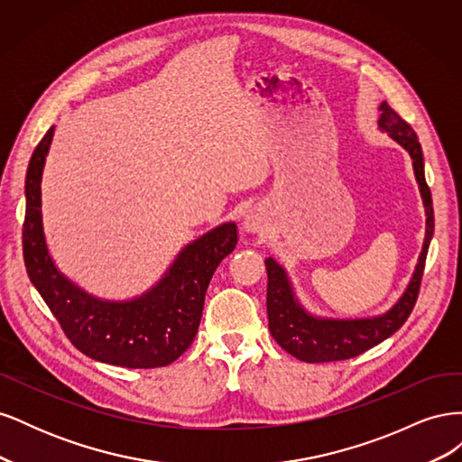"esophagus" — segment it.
<instances>
[{"instance_id": "obj_1", "label": "esophagus", "mask_w": 462, "mask_h": 462, "mask_svg": "<svg viewBox=\"0 0 462 462\" xmlns=\"http://www.w3.org/2000/svg\"><path fill=\"white\" fill-rule=\"evenodd\" d=\"M262 229H263V219H262L260 214L250 212V214L245 216V219H243V231H246L250 235H256Z\"/></svg>"}]
</instances>
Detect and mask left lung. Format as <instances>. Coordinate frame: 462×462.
<instances>
[{"instance_id":"left-lung-1","label":"left lung","mask_w":462,"mask_h":462,"mask_svg":"<svg viewBox=\"0 0 462 462\" xmlns=\"http://www.w3.org/2000/svg\"><path fill=\"white\" fill-rule=\"evenodd\" d=\"M380 111L382 114L377 119V129L387 133L399 146L407 150L412 160L414 177L426 208V236L422 253L418 256V263L407 289L387 312L355 319L321 318L310 314L295 295V289H292L283 265L277 263L273 258H265V272H268V300H265V304H268L270 333L279 346L302 362H333L362 355L377 343L391 337L407 321L418 299L426 254L433 235V206L431 192L424 177L422 146L418 143V136L411 125L401 119V116L395 109H391L387 102L380 104Z\"/></svg>"}]
</instances>
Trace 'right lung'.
I'll use <instances>...</instances> for the list:
<instances>
[{
    "instance_id": "right-lung-1",
    "label": "right lung",
    "mask_w": 462,
    "mask_h": 462,
    "mask_svg": "<svg viewBox=\"0 0 462 462\" xmlns=\"http://www.w3.org/2000/svg\"><path fill=\"white\" fill-rule=\"evenodd\" d=\"M51 127L36 146L24 180L23 254L26 273L80 353L123 368H160L175 362L197 337L206 289L219 262L233 253L236 226L221 223L189 243L160 282L129 300H106L63 275L42 223V173Z\"/></svg>"
}]
</instances>
